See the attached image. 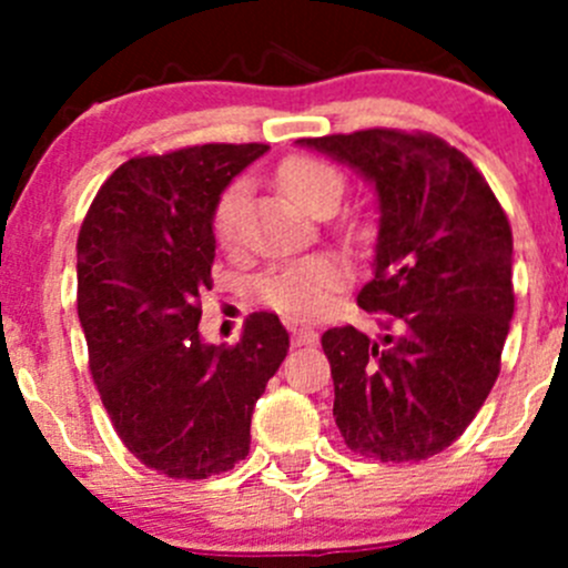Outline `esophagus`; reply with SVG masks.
Here are the masks:
<instances>
[{"instance_id": "obj_1", "label": "esophagus", "mask_w": 568, "mask_h": 568, "mask_svg": "<svg viewBox=\"0 0 568 568\" xmlns=\"http://www.w3.org/2000/svg\"><path fill=\"white\" fill-rule=\"evenodd\" d=\"M318 341V335L313 329H296L294 332V346H313Z\"/></svg>"}]
</instances>
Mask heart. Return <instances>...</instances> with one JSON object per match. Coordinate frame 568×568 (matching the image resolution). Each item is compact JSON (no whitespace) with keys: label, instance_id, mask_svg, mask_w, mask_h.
I'll return each mask as SVG.
<instances>
[{"label":"heart","instance_id":"1","mask_svg":"<svg viewBox=\"0 0 568 568\" xmlns=\"http://www.w3.org/2000/svg\"><path fill=\"white\" fill-rule=\"evenodd\" d=\"M277 181L302 209L318 211L335 209L341 200L346 178L332 162L307 153H296L280 162ZM244 203H247V183L233 181L220 192L211 214V231L220 247L233 250L242 242ZM352 272L335 255H311L288 266L272 268L257 280V294L280 316L291 321H313L329 307L332 294L348 283Z\"/></svg>","mask_w":568,"mask_h":568}]
</instances>
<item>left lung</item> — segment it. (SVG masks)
I'll return each mask as SVG.
<instances>
[{
  "label": "left lung",
  "instance_id": "8db88e82",
  "mask_svg": "<svg viewBox=\"0 0 568 568\" xmlns=\"http://www.w3.org/2000/svg\"><path fill=\"white\" fill-rule=\"evenodd\" d=\"M379 192L374 277L357 305L385 313L382 341L352 324L321 335L343 443L379 462H423L462 437L500 374L514 316V236L473 162L426 131L363 129L300 140Z\"/></svg>",
  "mask_w": 568,
  "mask_h": 568
}]
</instances>
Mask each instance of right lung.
<instances>
[{"mask_svg": "<svg viewBox=\"0 0 568 568\" xmlns=\"http://www.w3.org/2000/svg\"><path fill=\"white\" fill-rule=\"evenodd\" d=\"M266 145L142 153L101 183L77 242V311L90 374L125 448L159 475L200 480L250 454L255 400L288 354L274 313L236 346L200 341L222 189Z\"/></svg>", "mask_w": 568, "mask_h": 568, "instance_id": "obj_1", "label": "right lung"}]
</instances>
